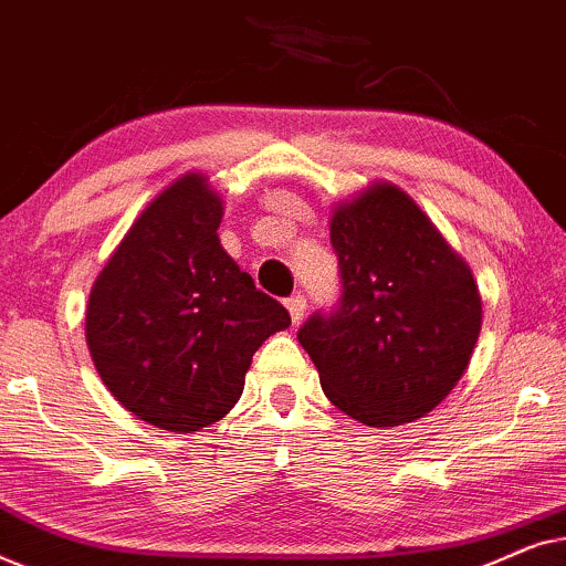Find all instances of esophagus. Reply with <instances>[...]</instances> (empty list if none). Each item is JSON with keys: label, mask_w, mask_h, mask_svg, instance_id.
<instances>
[{"label": "esophagus", "mask_w": 566, "mask_h": 566, "mask_svg": "<svg viewBox=\"0 0 566 566\" xmlns=\"http://www.w3.org/2000/svg\"><path fill=\"white\" fill-rule=\"evenodd\" d=\"M285 306H289L291 312V319L293 322H301L304 319V312H306V298L301 296V293H293V296L285 301Z\"/></svg>", "instance_id": "esophagus-1"}]
</instances>
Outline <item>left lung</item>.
I'll use <instances>...</instances> for the list:
<instances>
[{"mask_svg":"<svg viewBox=\"0 0 566 566\" xmlns=\"http://www.w3.org/2000/svg\"><path fill=\"white\" fill-rule=\"evenodd\" d=\"M329 242L343 293L298 329L324 394L374 428L428 415L459 384L482 329L469 265L394 185L339 206Z\"/></svg>","mask_w":566,"mask_h":566,"instance_id":"obj_1","label":"left lung"}]
</instances>
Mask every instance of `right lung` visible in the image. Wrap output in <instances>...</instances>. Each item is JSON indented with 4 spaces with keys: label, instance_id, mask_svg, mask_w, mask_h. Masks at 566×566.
<instances>
[{
    "label": "right lung",
    "instance_id": "1",
    "mask_svg": "<svg viewBox=\"0 0 566 566\" xmlns=\"http://www.w3.org/2000/svg\"><path fill=\"white\" fill-rule=\"evenodd\" d=\"M221 198L200 175L157 196L92 285L87 345L103 384L138 420L169 432L219 422L252 355L291 324L223 252Z\"/></svg>",
    "mask_w": 566,
    "mask_h": 566
}]
</instances>
